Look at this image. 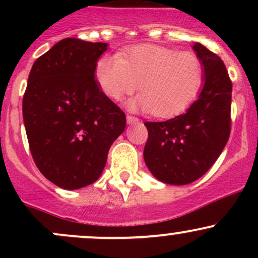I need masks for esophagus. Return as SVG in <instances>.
Wrapping results in <instances>:
<instances>
[{
	"label": "esophagus",
	"instance_id": "34e87169",
	"mask_svg": "<svg viewBox=\"0 0 258 258\" xmlns=\"http://www.w3.org/2000/svg\"><path fill=\"white\" fill-rule=\"evenodd\" d=\"M126 119H127V123H128V124L137 123V122H139V118H137V117H135V116H131V114H127Z\"/></svg>",
	"mask_w": 258,
	"mask_h": 258
}]
</instances>
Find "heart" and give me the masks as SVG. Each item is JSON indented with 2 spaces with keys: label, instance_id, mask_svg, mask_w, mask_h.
<instances>
[{
  "label": "heart",
  "instance_id": "b5f03b06",
  "mask_svg": "<svg viewBox=\"0 0 258 258\" xmlns=\"http://www.w3.org/2000/svg\"><path fill=\"white\" fill-rule=\"evenodd\" d=\"M95 79L112 100L139 87L141 95L130 107L166 118L181 113L197 97L205 81V64L195 52L145 43L126 48L121 56H101L95 64Z\"/></svg>",
  "mask_w": 258,
  "mask_h": 258
}]
</instances>
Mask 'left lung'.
I'll use <instances>...</instances> for the list:
<instances>
[{"instance_id":"8db88e82","label":"left lung","mask_w":258,"mask_h":258,"mask_svg":"<svg viewBox=\"0 0 258 258\" xmlns=\"http://www.w3.org/2000/svg\"><path fill=\"white\" fill-rule=\"evenodd\" d=\"M194 49L205 64L204 87L184 113L163 122H145L148 170L160 181L187 184L210 170L231 132V82L220 56L201 43Z\"/></svg>"}]
</instances>
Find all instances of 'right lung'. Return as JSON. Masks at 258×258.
Returning a JSON list of instances; mask_svg holds the SVG:
<instances>
[{
	"label": "right lung",
	"mask_w": 258,
	"mask_h": 258,
	"mask_svg": "<svg viewBox=\"0 0 258 258\" xmlns=\"http://www.w3.org/2000/svg\"><path fill=\"white\" fill-rule=\"evenodd\" d=\"M107 43L64 38L38 57L22 112L31 155L52 183L77 189L102 173L126 114L101 91L95 64Z\"/></svg>",
	"instance_id": "right-lung-1"
}]
</instances>
